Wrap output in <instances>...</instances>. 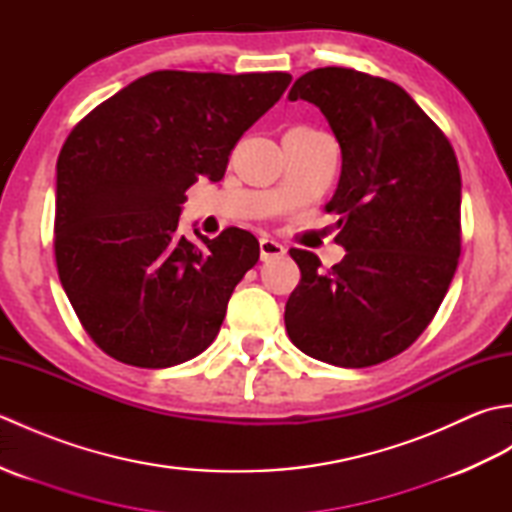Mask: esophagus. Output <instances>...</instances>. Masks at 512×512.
Instances as JSON below:
<instances>
[{"mask_svg":"<svg viewBox=\"0 0 512 512\" xmlns=\"http://www.w3.org/2000/svg\"><path fill=\"white\" fill-rule=\"evenodd\" d=\"M259 255H262L264 262H268V259L284 257L286 255V248L281 246L279 242H275V239L262 237V239H259Z\"/></svg>","mask_w":512,"mask_h":512,"instance_id":"obj_1","label":"esophagus"}]
</instances>
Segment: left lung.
<instances>
[{
	"label": "left lung",
	"instance_id": "1",
	"mask_svg": "<svg viewBox=\"0 0 512 512\" xmlns=\"http://www.w3.org/2000/svg\"><path fill=\"white\" fill-rule=\"evenodd\" d=\"M290 101L314 103L341 145V178L325 211L347 253L321 270L290 248L301 270L286 330L303 354L339 367L394 358L427 330L460 257V167L449 138L400 88L352 68H317Z\"/></svg>",
	"mask_w": 512,
	"mask_h": 512
}]
</instances>
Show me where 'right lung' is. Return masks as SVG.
I'll list each match as a JSON object with an SVG mask.
<instances>
[{
    "mask_svg": "<svg viewBox=\"0 0 512 512\" xmlns=\"http://www.w3.org/2000/svg\"><path fill=\"white\" fill-rule=\"evenodd\" d=\"M292 76L158 70L83 118L57 160L54 257L90 339L116 361L171 367L220 332L228 299L259 259L244 228L180 235V204L220 182L237 140Z\"/></svg>",
    "mask_w": 512,
    "mask_h": 512,
    "instance_id": "obj_1",
    "label": "right lung"
}]
</instances>
